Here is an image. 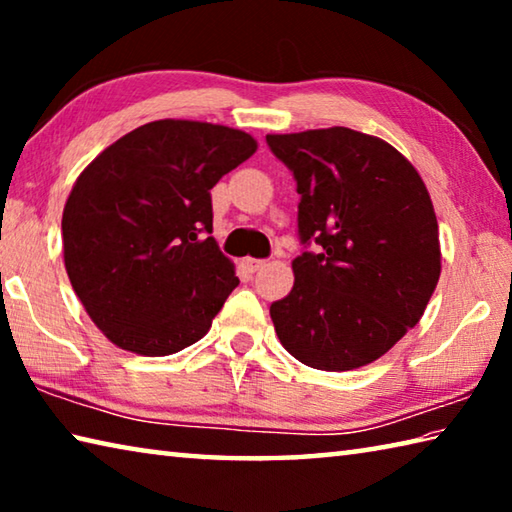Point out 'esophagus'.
Listing matches in <instances>:
<instances>
[{
    "label": "esophagus",
    "mask_w": 512,
    "mask_h": 512,
    "mask_svg": "<svg viewBox=\"0 0 512 512\" xmlns=\"http://www.w3.org/2000/svg\"><path fill=\"white\" fill-rule=\"evenodd\" d=\"M241 266H244L248 273H257V271H259V268H264V266H266V262H264V259L246 257V259H241Z\"/></svg>",
    "instance_id": "esophagus-1"
}]
</instances>
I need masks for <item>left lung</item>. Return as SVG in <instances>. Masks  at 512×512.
Wrapping results in <instances>:
<instances>
[{"mask_svg": "<svg viewBox=\"0 0 512 512\" xmlns=\"http://www.w3.org/2000/svg\"><path fill=\"white\" fill-rule=\"evenodd\" d=\"M266 144L300 194L302 253L291 293L271 305L275 332L309 368L366 366L418 325L438 284L427 187L391 144L352 128L266 135Z\"/></svg>", "mask_w": 512, "mask_h": 512, "instance_id": "1", "label": "left lung"}]
</instances>
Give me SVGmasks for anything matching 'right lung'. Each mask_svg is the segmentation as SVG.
<instances>
[{
    "mask_svg": "<svg viewBox=\"0 0 512 512\" xmlns=\"http://www.w3.org/2000/svg\"><path fill=\"white\" fill-rule=\"evenodd\" d=\"M257 151L248 133L160 119L94 158L63 212L65 268L121 350L164 357L212 327L239 284L212 235L210 189Z\"/></svg>",
    "mask_w": 512,
    "mask_h": 512,
    "instance_id": "right-lung-1",
    "label": "right lung"
}]
</instances>
